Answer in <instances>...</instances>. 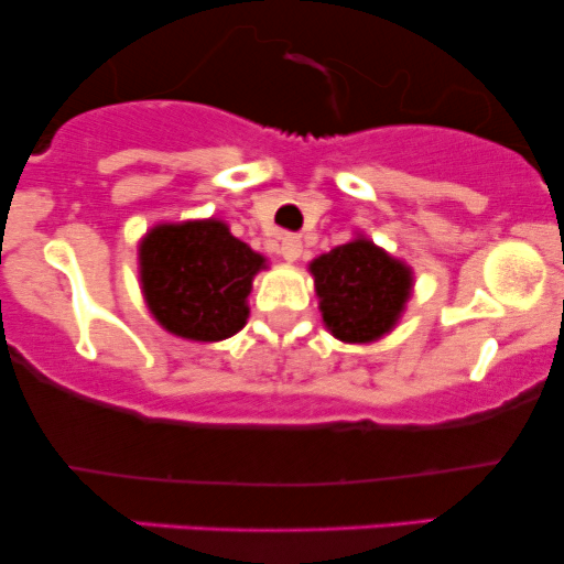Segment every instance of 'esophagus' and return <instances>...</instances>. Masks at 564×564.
Here are the masks:
<instances>
[{"mask_svg": "<svg viewBox=\"0 0 564 564\" xmlns=\"http://www.w3.org/2000/svg\"><path fill=\"white\" fill-rule=\"evenodd\" d=\"M278 251H281V257L286 262H296V260H300V254H302V238L300 236H286L281 241V249H278Z\"/></svg>", "mask_w": 564, "mask_h": 564, "instance_id": "1", "label": "esophagus"}]
</instances>
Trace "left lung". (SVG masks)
<instances>
[{"instance_id":"8db88e82","label":"left lung","mask_w":564,"mask_h":564,"mask_svg":"<svg viewBox=\"0 0 564 564\" xmlns=\"http://www.w3.org/2000/svg\"><path fill=\"white\" fill-rule=\"evenodd\" d=\"M310 273L323 323L349 345L390 334L413 289L411 268L364 236L321 254L310 262Z\"/></svg>"}]
</instances>
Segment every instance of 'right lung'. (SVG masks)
<instances>
[{
  "label": "right lung",
  "instance_id": "right-lung-1",
  "mask_svg": "<svg viewBox=\"0 0 564 564\" xmlns=\"http://www.w3.org/2000/svg\"><path fill=\"white\" fill-rule=\"evenodd\" d=\"M264 257L219 219L166 223L140 241V283L148 310L174 336L219 341L249 318L246 296Z\"/></svg>",
  "mask_w": 564,
  "mask_h": 564
}]
</instances>
